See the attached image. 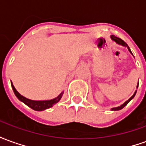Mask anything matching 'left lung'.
I'll list each match as a JSON object with an SVG mask.
<instances>
[{
  "label": "left lung",
  "mask_w": 146,
  "mask_h": 146,
  "mask_svg": "<svg viewBox=\"0 0 146 146\" xmlns=\"http://www.w3.org/2000/svg\"><path fill=\"white\" fill-rule=\"evenodd\" d=\"M110 38L112 39V40H113V41H114V42H116L117 44L121 45V46H123V47H126V48H127V49H128V51H130V53H131V54L132 55H133L131 51V49H130V48H129V47H128V45L127 44H126L125 42L123 41V40H121V39L119 38V37H117V36H114V35H111V36H110ZM138 85H137V88H138ZM136 92H137V91H135V93H134V95H132L131 97L129 98L127 101H126L125 102L123 103V104H122V105H121V106H118V107L112 108V109H111V110H113V111H117V110H122L123 108L124 107V106H126L127 105V103H128L129 102L131 101V99H133V98H134V97H135V95H136Z\"/></svg>",
  "instance_id": "8db88e82"
}]
</instances>
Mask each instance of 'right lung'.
Returning <instances> with one entry per match:
<instances>
[{
  "label": "right lung",
  "mask_w": 146,
  "mask_h": 146,
  "mask_svg": "<svg viewBox=\"0 0 146 146\" xmlns=\"http://www.w3.org/2000/svg\"><path fill=\"white\" fill-rule=\"evenodd\" d=\"M11 88L13 89V92H14L15 95L17 97L18 99L21 101L22 102H23L25 104L27 105V106H29L30 108H31L32 110H36V111H43V110H47V109H49V108L52 107L54 105H55L57 102L60 101V99L62 97V95H63L64 92H62L58 95L56 98H53V99H50V100H43V101H35V100H31V99H29V98L24 97L22 95H20L19 92H17V90L15 88L13 84L11 81Z\"/></svg>",
  "instance_id": "add662e5"
}]
</instances>
